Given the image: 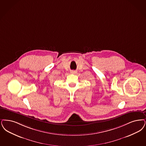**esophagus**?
Listing matches in <instances>:
<instances>
[{"mask_svg": "<svg viewBox=\"0 0 146 146\" xmlns=\"http://www.w3.org/2000/svg\"><path fill=\"white\" fill-rule=\"evenodd\" d=\"M76 73V71H74V70H72V71L70 72V73H71V74H74V73Z\"/></svg>", "mask_w": 146, "mask_h": 146, "instance_id": "1", "label": "esophagus"}]
</instances>
